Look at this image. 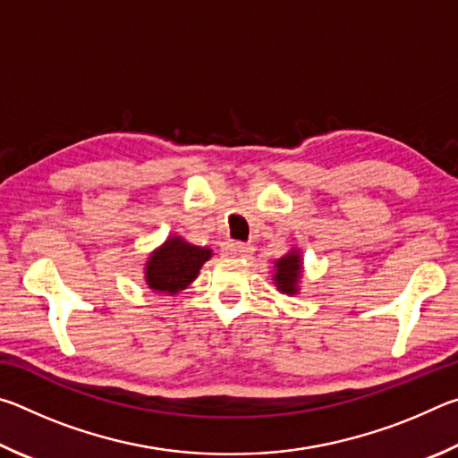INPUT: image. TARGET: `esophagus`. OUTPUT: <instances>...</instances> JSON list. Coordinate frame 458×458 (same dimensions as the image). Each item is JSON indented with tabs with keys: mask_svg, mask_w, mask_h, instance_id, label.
Wrapping results in <instances>:
<instances>
[{
	"mask_svg": "<svg viewBox=\"0 0 458 458\" xmlns=\"http://www.w3.org/2000/svg\"><path fill=\"white\" fill-rule=\"evenodd\" d=\"M224 252L232 254V257H250L254 248L250 244L236 242V240H228V242H224Z\"/></svg>",
	"mask_w": 458,
	"mask_h": 458,
	"instance_id": "1",
	"label": "esophagus"
}]
</instances>
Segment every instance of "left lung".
I'll use <instances>...</instances> for the list:
<instances>
[{"instance_id":"1","label":"left lung","mask_w":458,"mask_h":458,"mask_svg":"<svg viewBox=\"0 0 458 458\" xmlns=\"http://www.w3.org/2000/svg\"><path fill=\"white\" fill-rule=\"evenodd\" d=\"M301 278H303V254L299 248H291L289 252L275 260L273 283L278 293L293 297L301 291Z\"/></svg>"}]
</instances>
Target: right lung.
I'll list each match as a JSON object with an SVG mask.
<instances>
[{"label": "right lung", "mask_w": 458, "mask_h": 458, "mask_svg": "<svg viewBox=\"0 0 458 458\" xmlns=\"http://www.w3.org/2000/svg\"><path fill=\"white\" fill-rule=\"evenodd\" d=\"M212 248L196 246L182 236H167L161 246L149 252L143 267V278L153 293L177 294L196 281Z\"/></svg>", "instance_id": "add662e5"}]
</instances>
